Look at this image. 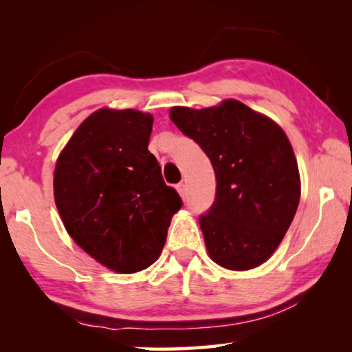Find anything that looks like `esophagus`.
<instances>
[{
	"label": "esophagus",
	"instance_id": "esophagus-1",
	"mask_svg": "<svg viewBox=\"0 0 352 352\" xmlns=\"http://www.w3.org/2000/svg\"><path fill=\"white\" fill-rule=\"evenodd\" d=\"M177 190H178V194H180V197H182L183 200H186V195H188V192H186V184H184V183L177 184Z\"/></svg>",
	"mask_w": 352,
	"mask_h": 352
}]
</instances>
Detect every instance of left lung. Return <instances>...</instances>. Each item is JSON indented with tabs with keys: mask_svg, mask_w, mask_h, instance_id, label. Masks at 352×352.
<instances>
[{
	"mask_svg": "<svg viewBox=\"0 0 352 352\" xmlns=\"http://www.w3.org/2000/svg\"><path fill=\"white\" fill-rule=\"evenodd\" d=\"M169 116L216 172V200L199 219L210 258L236 272L264 264L300 204V170L287 135L236 99L206 109L172 107Z\"/></svg>",
	"mask_w": 352,
	"mask_h": 352,
	"instance_id": "1",
	"label": "left lung"
}]
</instances>
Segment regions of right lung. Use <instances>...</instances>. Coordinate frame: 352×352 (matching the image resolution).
Wrapping results in <instances>:
<instances>
[{
	"instance_id": "right-lung-1",
	"label": "right lung",
	"mask_w": 352,
	"mask_h": 352,
	"mask_svg": "<svg viewBox=\"0 0 352 352\" xmlns=\"http://www.w3.org/2000/svg\"><path fill=\"white\" fill-rule=\"evenodd\" d=\"M152 126L151 113L99 109L76 129L56 163L54 200L65 230L116 273L152 265L182 208L147 151Z\"/></svg>"
}]
</instances>
